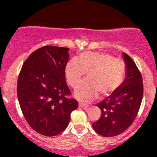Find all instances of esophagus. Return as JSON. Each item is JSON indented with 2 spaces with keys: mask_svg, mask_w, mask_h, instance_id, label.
Masks as SVG:
<instances>
[{
  "mask_svg": "<svg viewBox=\"0 0 157 157\" xmlns=\"http://www.w3.org/2000/svg\"><path fill=\"white\" fill-rule=\"evenodd\" d=\"M79 106L81 107V108L85 109H86L89 108V105H86V104H83V103H80V104H79Z\"/></svg>",
  "mask_w": 157,
  "mask_h": 157,
  "instance_id": "obj_1",
  "label": "esophagus"
}]
</instances>
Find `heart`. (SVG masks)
Listing matches in <instances>:
<instances>
[{"mask_svg":"<svg viewBox=\"0 0 157 157\" xmlns=\"http://www.w3.org/2000/svg\"><path fill=\"white\" fill-rule=\"evenodd\" d=\"M87 72L88 77L78 85L74 91L76 97L83 102H90L99 93L109 96L123 83L125 76L124 61L107 53L85 52L80 58L67 62L65 74L67 82L75 87Z\"/></svg>","mask_w":157,"mask_h":157,"instance_id":"heart-1","label":"heart"}]
</instances>
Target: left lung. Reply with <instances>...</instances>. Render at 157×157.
<instances>
[{
  "label": "left lung",
  "instance_id": "1",
  "mask_svg": "<svg viewBox=\"0 0 157 157\" xmlns=\"http://www.w3.org/2000/svg\"><path fill=\"white\" fill-rule=\"evenodd\" d=\"M126 77L121 86L96 105L101 117L93 123L96 132L104 137H114L129 128L137 116L143 99L142 76L131 58L123 53Z\"/></svg>",
  "mask_w": 157,
  "mask_h": 157
}]
</instances>
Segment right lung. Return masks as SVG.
<instances>
[{"label":"right lung","mask_w":157,"mask_h":157,"mask_svg":"<svg viewBox=\"0 0 157 157\" xmlns=\"http://www.w3.org/2000/svg\"><path fill=\"white\" fill-rule=\"evenodd\" d=\"M68 48L47 45L26 60L17 82L20 109L29 126L42 135L52 137L67 127L71 113L78 107L65 80Z\"/></svg>","instance_id":"add662e5"}]
</instances>
